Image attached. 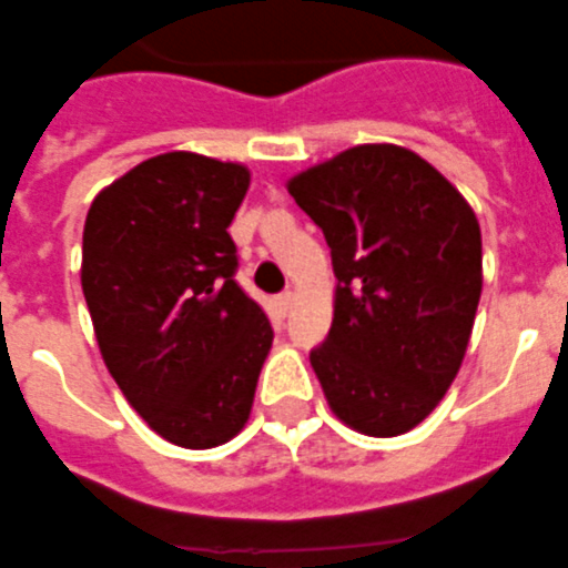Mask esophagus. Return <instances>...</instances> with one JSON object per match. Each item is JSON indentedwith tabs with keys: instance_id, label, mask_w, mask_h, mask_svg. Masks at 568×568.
<instances>
[{
	"instance_id": "34e87169",
	"label": "esophagus",
	"mask_w": 568,
	"mask_h": 568,
	"mask_svg": "<svg viewBox=\"0 0 568 568\" xmlns=\"http://www.w3.org/2000/svg\"><path fill=\"white\" fill-rule=\"evenodd\" d=\"M292 303H294V294L292 292H283L280 294V297H276V310H280V313H288V310H292Z\"/></svg>"
}]
</instances>
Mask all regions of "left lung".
<instances>
[{
  "label": "left lung",
  "instance_id": "1",
  "mask_svg": "<svg viewBox=\"0 0 568 568\" xmlns=\"http://www.w3.org/2000/svg\"><path fill=\"white\" fill-rule=\"evenodd\" d=\"M285 187L324 232L339 280L331 333L310 354L327 405L361 435H405L465 361L483 294L474 207L389 142L339 151Z\"/></svg>",
  "mask_w": 568,
  "mask_h": 568
}]
</instances>
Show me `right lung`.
I'll return each mask as SVG.
<instances>
[{
    "label": "right lung",
    "instance_id": "right-lung-1",
    "mask_svg": "<svg viewBox=\"0 0 568 568\" xmlns=\"http://www.w3.org/2000/svg\"><path fill=\"white\" fill-rule=\"evenodd\" d=\"M246 190L241 163L169 151L103 187L82 229V294L103 363L130 408L187 449L246 426L274 342L232 280L229 226Z\"/></svg>",
    "mask_w": 568,
    "mask_h": 568
}]
</instances>
